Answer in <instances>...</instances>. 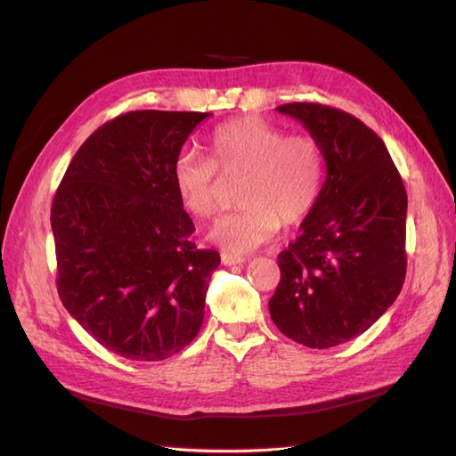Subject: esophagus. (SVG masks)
Listing matches in <instances>:
<instances>
[{
  "label": "esophagus",
  "instance_id": "34e87169",
  "mask_svg": "<svg viewBox=\"0 0 456 456\" xmlns=\"http://www.w3.org/2000/svg\"><path fill=\"white\" fill-rule=\"evenodd\" d=\"M220 260H223L224 266H236V265H241V262H245V256L232 255V253H223V255H220Z\"/></svg>",
  "mask_w": 456,
  "mask_h": 456
}]
</instances>
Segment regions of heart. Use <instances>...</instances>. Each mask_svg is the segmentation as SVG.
I'll list each match as a JSON object with an SVG mask.
<instances>
[{
	"label": "heart",
	"instance_id": "1",
	"mask_svg": "<svg viewBox=\"0 0 456 456\" xmlns=\"http://www.w3.org/2000/svg\"><path fill=\"white\" fill-rule=\"evenodd\" d=\"M223 175L238 178V213L220 218L211 241L233 253L266 243L283 224L305 220L323 183L322 146L310 134H285L273 123L247 116L218 126L209 136V158L183 151L173 163V184L186 209L211 218L220 209Z\"/></svg>",
	"mask_w": 456,
	"mask_h": 456
}]
</instances>
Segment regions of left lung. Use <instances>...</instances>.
I'll list each match as a JSON object with an SVG mask.
<instances>
[{"label":"left lung","instance_id":"obj_1","mask_svg":"<svg viewBox=\"0 0 456 456\" xmlns=\"http://www.w3.org/2000/svg\"><path fill=\"white\" fill-rule=\"evenodd\" d=\"M275 110L320 142L327 176L300 236L278 256L281 280L268 308L285 337L333 348L365 333L402 291L407 191L363 121L315 102Z\"/></svg>","mask_w":456,"mask_h":456}]
</instances>
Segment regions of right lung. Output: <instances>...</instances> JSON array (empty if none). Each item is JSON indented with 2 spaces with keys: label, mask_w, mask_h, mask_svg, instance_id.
<instances>
[{
  "label": "right lung",
  "mask_w": 456,
  "mask_h": 456,
  "mask_svg": "<svg viewBox=\"0 0 456 456\" xmlns=\"http://www.w3.org/2000/svg\"><path fill=\"white\" fill-rule=\"evenodd\" d=\"M209 116L114 118L81 144L54 194L59 297L96 342L127 360H167L201 329L220 255L191 243L173 163Z\"/></svg>",
  "instance_id": "add662e5"
}]
</instances>
